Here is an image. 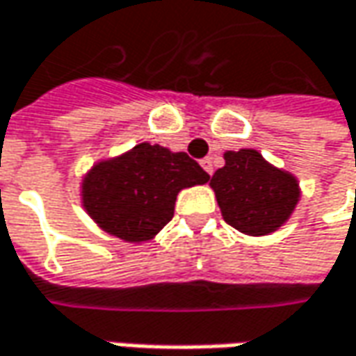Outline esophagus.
I'll list each match as a JSON object with an SVG mask.
<instances>
[{"instance_id": "obj_1", "label": "esophagus", "mask_w": 356, "mask_h": 356, "mask_svg": "<svg viewBox=\"0 0 356 356\" xmlns=\"http://www.w3.org/2000/svg\"><path fill=\"white\" fill-rule=\"evenodd\" d=\"M201 167L207 171L209 175H213V161H211V157H205V159H201Z\"/></svg>"}]
</instances>
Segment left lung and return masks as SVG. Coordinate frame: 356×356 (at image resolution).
<instances>
[{"label": "left lung", "instance_id": "1", "mask_svg": "<svg viewBox=\"0 0 356 356\" xmlns=\"http://www.w3.org/2000/svg\"><path fill=\"white\" fill-rule=\"evenodd\" d=\"M211 187L225 221L247 235L273 233L299 201L295 177L270 167L253 149L225 153V167L215 171Z\"/></svg>", "mask_w": 356, "mask_h": 356}]
</instances>
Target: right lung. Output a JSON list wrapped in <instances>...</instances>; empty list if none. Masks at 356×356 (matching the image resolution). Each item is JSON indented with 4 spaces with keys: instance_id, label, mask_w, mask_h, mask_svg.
I'll return each instance as SVG.
<instances>
[{
    "instance_id": "right-lung-1",
    "label": "right lung",
    "mask_w": 356,
    "mask_h": 356,
    "mask_svg": "<svg viewBox=\"0 0 356 356\" xmlns=\"http://www.w3.org/2000/svg\"><path fill=\"white\" fill-rule=\"evenodd\" d=\"M207 181V171L187 153L141 143L93 167L83 181V205L109 235L139 243L173 219L181 189Z\"/></svg>"
}]
</instances>
